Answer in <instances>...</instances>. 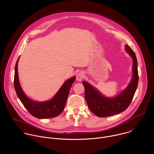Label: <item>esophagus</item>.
<instances>
[{"label":"esophagus","instance_id":"esophagus-1","mask_svg":"<svg viewBox=\"0 0 154 154\" xmlns=\"http://www.w3.org/2000/svg\"><path fill=\"white\" fill-rule=\"evenodd\" d=\"M84 78V73L82 72H79L76 75V80L79 82L82 81Z\"/></svg>","mask_w":154,"mask_h":154}]
</instances>
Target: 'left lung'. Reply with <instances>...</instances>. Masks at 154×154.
<instances>
[{
  "label": "left lung",
  "mask_w": 154,
  "mask_h": 154,
  "mask_svg": "<svg viewBox=\"0 0 154 154\" xmlns=\"http://www.w3.org/2000/svg\"><path fill=\"white\" fill-rule=\"evenodd\" d=\"M127 53L133 59V76L130 84L123 92L114 98L104 97L97 89L87 82H83L85 93V97L88 107L99 117H105L117 114L126 110L130 105L137 89L139 76L137 62L135 53L128 45H125Z\"/></svg>",
  "instance_id": "8db88e82"
}]
</instances>
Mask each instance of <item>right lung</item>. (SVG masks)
<instances>
[{
    "instance_id": "obj_1",
    "label": "right lung",
    "mask_w": 154,
    "mask_h": 154,
    "mask_svg": "<svg viewBox=\"0 0 154 154\" xmlns=\"http://www.w3.org/2000/svg\"><path fill=\"white\" fill-rule=\"evenodd\" d=\"M17 60L15 68L14 87L18 98L28 112L38 119L53 118L59 116L65 109L69 91L75 81V76L66 81L53 98L44 102L34 101L28 98L22 91L19 82Z\"/></svg>"
}]
</instances>
